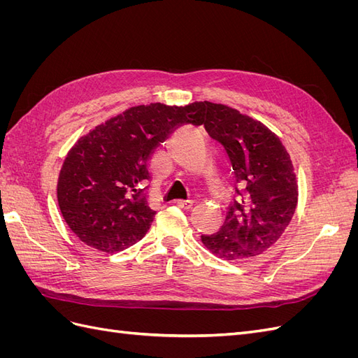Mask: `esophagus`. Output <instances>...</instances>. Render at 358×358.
<instances>
[{
  "label": "esophagus",
  "instance_id": "obj_1",
  "mask_svg": "<svg viewBox=\"0 0 358 358\" xmlns=\"http://www.w3.org/2000/svg\"><path fill=\"white\" fill-rule=\"evenodd\" d=\"M192 200H178V206L180 209H185V210H188V209H191L192 208Z\"/></svg>",
  "mask_w": 358,
  "mask_h": 358
}]
</instances>
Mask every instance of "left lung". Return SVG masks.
<instances>
[{
  "mask_svg": "<svg viewBox=\"0 0 358 358\" xmlns=\"http://www.w3.org/2000/svg\"><path fill=\"white\" fill-rule=\"evenodd\" d=\"M206 103L204 128L221 143L233 167L236 199L224 225L203 245L227 262H242L273 246L296 212L299 185L279 137L230 106Z\"/></svg>",
  "mask_w": 358,
  "mask_h": 358,
  "instance_id": "8db88e82",
  "label": "left lung"
}]
</instances>
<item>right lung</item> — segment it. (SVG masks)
Wrapping results in <instances>:
<instances>
[{
  "mask_svg": "<svg viewBox=\"0 0 358 358\" xmlns=\"http://www.w3.org/2000/svg\"><path fill=\"white\" fill-rule=\"evenodd\" d=\"M206 104L129 107L80 137L59 171L57 197L71 231L113 254L138 242L154 221L146 197L150 155L182 125H201Z\"/></svg>",
  "mask_w": 358,
  "mask_h": 358,
  "instance_id": "add662e5",
  "label": "right lung"
}]
</instances>
